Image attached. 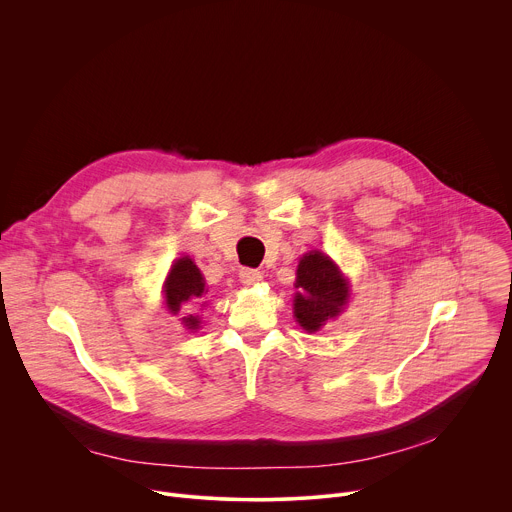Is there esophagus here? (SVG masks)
Segmentation results:
<instances>
[{
    "label": "esophagus",
    "instance_id": "1",
    "mask_svg": "<svg viewBox=\"0 0 512 512\" xmlns=\"http://www.w3.org/2000/svg\"><path fill=\"white\" fill-rule=\"evenodd\" d=\"M239 277H241V283H243V285H255V283H259V281L263 279L261 271L249 269V267L241 269V271H239Z\"/></svg>",
    "mask_w": 512,
    "mask_h": 512
}]
</instances>
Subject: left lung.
Masks as SVG:
<instances>
[{"label": "left lung", "instance_id": "8db88e82", "mask_svg": "<svg viewBox=\"0 0 512 512\" xmlns=\"http://www.w3.org/2000/svg\"><path fill=\"white\" fill-rule=\"evenodd\" d=\"M296 287L294 316L306 332H318L328 320H334L348 302L346 277L322 251H310L300 259Z\"/></svg>", "mask_w": 512, "mask_h": 512}]
</instances>
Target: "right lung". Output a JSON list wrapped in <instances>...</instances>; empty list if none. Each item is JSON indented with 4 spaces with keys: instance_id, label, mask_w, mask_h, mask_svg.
I'll use <instances>...</instances> for the list:
<instances>
[{
    "instance_id": "obj_1",
    "label": "right lung",
    "mask_w": 512,
    "mask_h": 512,
    "mask_svg": "<svg viewBox=\"0 0 512 512\" xmlns=\"http://www.w3.org/2000/svg\"><path fill=\"white\" fill-rule=\"evenodd\" d=\"M206 291L204 277L194 261L190 257L176 259L164 283V300L172 314L182 312V324L188 330H198L200 326V318L194 316V310L204 302Z\"/></svg>"
}]
</instances>
